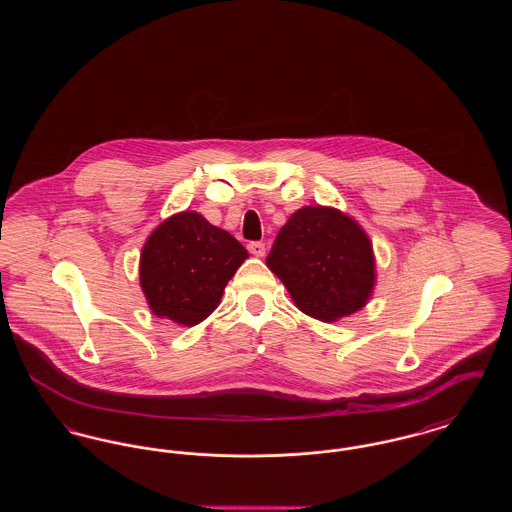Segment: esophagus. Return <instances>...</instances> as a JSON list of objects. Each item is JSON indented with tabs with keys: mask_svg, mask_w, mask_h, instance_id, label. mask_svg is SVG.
Segmentation results:
<instances>
[{
	"mask_svg": "<svg viewBox=\"0 0 512 512\" xmlns=\"http://www.w3.org/2000/svg\"><path fill=\"white\" fill-rule=\"evenodd\" d=\"M247 249L255 257H265V251H267V247H265L263 242H251V244L247 245Z\"/></svg>",
	"mask_w": 512,
	"mask_h": 512,
	"instance_id": "esophagus-1",
	"label": "esophagus"
}]
</instances>
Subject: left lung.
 Segmentation results:
<instances>
[{
	"instance_id": "8db88e82",
	"label": "left lung",
	"mask_w": 512,
	"mask_h": 512,
	"mask_svg": "<svg viewBox=\"0 0 512 512\" xmlns=\"http://www.w3.org/2000/svg\"><path fill=\"white\" fill-rule=\"evenodd\" d=\"M267 267L299 311L336 322L363 309L376 284L372 244L357 220L334 207H303L280 228Z\"/></svg>"
}]
</instances>
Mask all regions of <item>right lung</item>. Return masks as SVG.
Returning a JSON list of instances; mask_svg holds the SVG:
<instances>
[{
  "mask_svg": "<svg viewBox=\"0 0 512 512\" xmlns=\"http://www.w3.org/2000/svg\"><path fill=\"white\" fill-rule=\"evenodd\" d=\"M232 234L195 211L163 220L140 255V286L149 309L182 326H195L219 307L228 280L247 259Z\"/></svg>",
  "mask_w": 512,
  "mask_h": 512,
  "instance_id": "add662e5",
  "label": "right lung"
}]
</instances>
